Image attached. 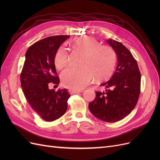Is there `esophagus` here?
<instances>
[{"label": "esophagus", "mask_w": 160, "mask_h": 160, "mask_svg": "<svg viewBox=\"0 0 160 160\" xmlns=\"http://www.w3.org/2000/svg\"><path fill=\"white\" fill-rule=\"evenodd\" d=\"M69 92L70 93H82L83 92V90H76V89H69Z\"/></svg>", "instance_id": "1"}]
</instances>
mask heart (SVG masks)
I'll list each match as a JSON object with an SVG mask.
<instances>
[{
	"label": "heart",
	"instance_id": "1",
	"mask_svg": "<svg viewBox=\"0 0 160 160\" xmlns=\"http://www.w3.org/2000/svg\"><path fill=\"white\" fill-rule=\"evenodd\" d=\"M72 45L84 55L79 68L68 67L61 73V81L64 86L72 89H82L94 78L105 79L112 73L116 64V55L111 47L99 45L93 37L81 36L72 41ZM54 62L61 69L68 62V52L61 46L55 52Z\"/></svg>",
	"mask_w": 160,
	"mask_h": 160
}]
</instances>
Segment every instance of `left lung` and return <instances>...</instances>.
I'll return each mask as SVG.
<instances>
[{
	"mask_svg": "<svg viewBox=\"0 0 160 160\" xmlns=\"http://www.w3.org/2000/svg\"><path fill=\"white\" fill-rule=\"evenodd\" d=\"M117 55L118 65L111 78L96 91L95 99L89 104L91 113L106 122L114 123L128 115L136 105L140 93L141 74L137 61L122 43L107 40Z\"/></svg>",
	"mask_w": 160,
	"mask_h": 160,
	"instance_id": "1",
	"label": "left lung"
}]
</instances>
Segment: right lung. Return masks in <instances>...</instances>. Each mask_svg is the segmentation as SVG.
<instances>
[{
  "label": "right lung",
  "mask_w": 160,
  "mask_h": 160,
  "mask_svg": "<svg viewBox=\"0 0 160 160\" xmlns=\"http://www.w3.org/2000/svg\"><path fill=\"white\" fill-rule=\"evenodd\" d=\"M69 35L43 38L34 43L27 51L21 74L23 93L31 108L47 122L61 118L67 109L70 95L67 89H50L52 83L59 85L54 57Z\"/></svg>",
  "instance_id": "add662e5"
}]
</instances>
